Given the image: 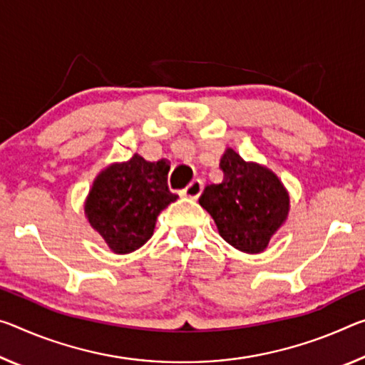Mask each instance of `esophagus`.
<instances>
[{
	"mask_svg": "<svg viewBox=\"0 0 365 365\" xmlns=\"http://www.w3.org/2000/svg\"><path fill=\"white\" fill-rule=\"evenodd\" d=\"M201 192H203V182H201V180H193L192 183L188 185L187 188L183 190V195L187 196V198L196 200L201 195Z\"/></svg>",
	"mask_w": 365,
	"mask_h": 365,
	"instance_id": "obj_1",
	"label": "esophagus"
}]
</instances>
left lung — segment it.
Returning <instances> with one entry per match:
<instances>
[{"mask_svg":"<svg viewBox=\"0 0 365 365\" xmlns=\"http://www.w3.org/2000/svg\"><path fill=\"white\" fill-rule=\"evenodd\" d=\"M219 167L221 183L207 185L200 205L211 214L219 235L244 253H262L282 224L291 200L273 170L247 162L227 148Z\"/></svg>","mask_w":365,"mask_h":365,"instance_id":"left-lung-1","label":"left lung"}]
</instances>
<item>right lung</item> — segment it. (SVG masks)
I'll use <instances>...</instances> for the list:
<instances>
[{"label": "right lung", "instance_id": "add662e5", "mask_svg": "<svg viewBox=\"0 0 365 365\" xmlns=\"http://www.w3.org/2000/svg\"><path fill=\"white\" fill-rule=\"evenodd\" d=\"M169 169L165 160L149 162L135 154L130 160L113 162L96 177L84 214L113 253L126 255L146 244L160 211L177 201L178 195L167 187Z\"/></svg>", "mask_w": 365, "mask_h": 365}]
</instances>
